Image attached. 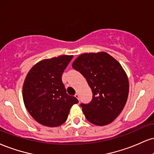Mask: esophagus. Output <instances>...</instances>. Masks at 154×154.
I'll return each instance as SVG.
<instances>
[{"label":"esophagus","instance_id":"esophagus-1","mask_svg":"<svg viewBox=\"0 0 154 154\" xmlns=\"http://www.w3.org/2000/svg\"><path fill=\"white\" fill-rule=\"evenodd\" d=\"M75 97H77V99H78L79 100V95H78V94H75Z\"/></svg>","mask_w":154,"mask_h":154}]
</instances>
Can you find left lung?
<instances>
[{"label": "left lung", "instance_id": "1", "mask_svg": "<svg viewBox=\"0 0 154 154\" xmlns=\"http://www.w3.org/2000/svg\"><path fill=\"white\" fill-rule=\"evenodd\" d=\"M72 67L86 78L92 91L88 104H81L89 122L103 126L112 123L126 103L129 92L127 75L120 64L106 52L85 53Z\"/></svg>", "mask_w": 154, "mask_h": 154}]
</instances>
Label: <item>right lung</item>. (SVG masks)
I'll return each mask as SVG.
<instances>
[{"label":"right lung","instance_id":"obj_1","mask_svg":"<svg viewBox=\"0 0 154 154\" xmlns=\"http://www.w3.org/2000/svg\"><path fill=\"white\" fill-rule=\"evenodd\" d=\"M72 55L44 59L33 66L23 85V99L35 120L45 126L57 127L67 119L69 110L78 103L66 93L62 75Z\"/></svg>","mask_w":154,"mask_h":154}]
</instances>
